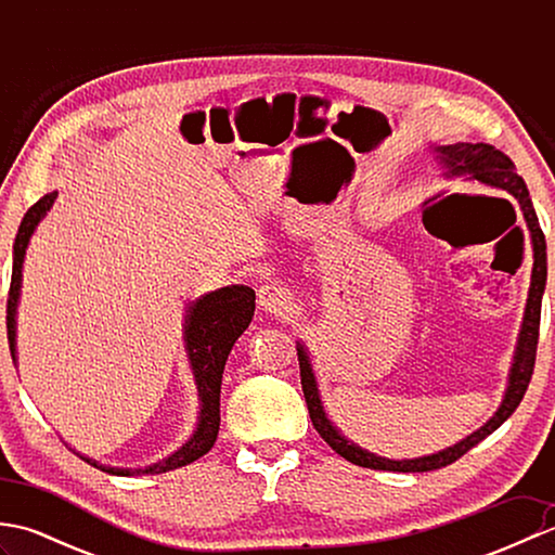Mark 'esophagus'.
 Here are the masks:
<instances>
[{
	"label": "esophagus",
	"instance_id": "1",
	"mask_svg": "<svg viewBox=\"0 0 555 555\" xmlns=\"http://www.w3.org/2000/svg\"><path fill=\"white\" fill-rule=\"evenodd\" d=\"M257 302L264 312L281 317L291 310V293L281 284H276V281H271V284H264L257 291Z\"/></svg>",
	"mask_w": 555,
	"mask_h": 555
}]
</instances>
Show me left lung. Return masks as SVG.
<instances>
[{"label": "left lung", "instance_id": "obj_1", "mask_svg": "<svg viewBox=\"0 0 555 555\" xmlns=\"http://www.w3.org/2000/svg\"><path fill=\"white\" fill-rule=\"evenodd\" d=\"M436 152H439V157L443 162V167L448 169V173H453V176L467 173L481 183H487L491 188H501V191L511 193L517 203H520L529 235H532V247H534L532 286H529L525 320H522V328H520V338H517V350H515V360H513V370H511V379H508V391H505L503 403L496 410V415H493L485 424V427H479L475 434H469L467 439H463L460 443L446 448V451H439V453L427 455V457H417V460H386V457H376L374 453L362 451V448H358L356 443L346 441L344 436L334 429V424L326 420L320 393H317V382H314V374L310 367L308 352H305V348L300 346L298 348L300 384H302L305 400H308V410H310V420L314 424V429L320 431L322 439L332 446L340 457H346L348 463L360 465V467L388 469V473H431V469H441L446 465L455 463L457 457H463L469 448H475L479 441H485L491 431H496L501 424L513 415L515 408L520 405V400L525 398L529 379H532V374H534L539 322H541V296H544V286H546V238H544V231H541V227H539L532 197H529L522 176L515 173L513 159L508 155H503V152L493 145L457 143V145L439 147Z\"/></svg>", "mask_w": 555, "mask_h": 555}]
</instances>
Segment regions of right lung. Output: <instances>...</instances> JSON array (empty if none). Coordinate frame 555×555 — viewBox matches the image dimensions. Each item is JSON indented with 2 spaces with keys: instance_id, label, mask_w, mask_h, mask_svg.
I'll list each match as a JSON object with an SVG mask.
<instances>
[{
  "instance_id": "1",
  "label": "right lung",
  "mask_w": 555,
  "mask_h": 555,
  "mask_svg": "<svg viewBox=\"0 0 555 555\" xmlns=\"http://www.w3.org/2000/svg\"><path fill=\"white\" fill-rule=\"evenodd\" d=\"M56 193H50L40 197L35 203L26 217H23L16 243H14V269H11V286H9V302H7V336H9V350L11 358L16 360V302H18V291H21V267L23 257H26V247L35 227L42 221L47 209L54 205ZM255 314V291L247 286H231V288H219L209 296H203L195 300L188 310L185 320V348L188 356H191V364L195 372L197 391H199V422L197 429L191 436L183 448H179L173 455H169L162 463L145 467V469H114V467H102L92 460L86 463L100 467L102 473L109 475H159L167 473V469L183 467L193 460L203 457L211 446L217 441L219 434V393H221V374L223 364H227L229 352L235 340L245 332L247 324L253 322Z\"/></svg>"
}]
</instances>
